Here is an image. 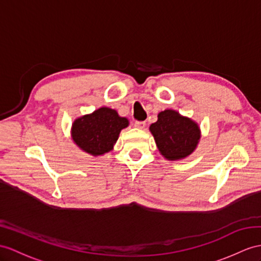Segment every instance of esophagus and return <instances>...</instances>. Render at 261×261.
<instances>
[{"mask_svg": "<svg viewBox=\"0 0 261 261\" xmlns=\"http://www.w3.org/2000/svg\"><path fill=\"white\" fill-rule=\"evenodd\" d=\"M134 126L137 127V128H139V129H144L146 127V123L145 122H137L136 120V122L134 123Z\"/></svg>", "mask_w": 261, "mask_h": 261, "instance_id": "esophagus-1", "label": "esophagus"}]
</instances>
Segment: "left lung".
Wrapping results in <instances>:
<instances>
[{
    "label": "left lung",
    "instance_id": "left-lung-1",
    "mask_svg": "<svg viewBox=\"0 0 261 261\" xmlns=\"http://www.w3.org/2000/svg\"><path fill=\"white\" fill-rule=\"evenodd\" d=\"M149 132L161 155L170 162L192 155L201 137L199 125L194 119L170 109L158 114L157 122L149 126Z\"/></svg>",
    "mask_w": 261,
    "mask_h": 261
}]
</instances>
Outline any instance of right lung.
Segmentation results:
<instances>
[{"label": "right lung", "instance_id": "1", "mask_svg": "<svg viewBox=\"0 0 261 261\" xmlns=\"http://www.w3.org/2000/svg\"><path fill=\"white\" fill-rule=\"evenodd\" d=\"M128 125L129 120L119 116L117 111L103 106L91 114L75 118L71 136L81 150L97 157L114 149L120 130Z\"/></svg>", "mask_w": 261, "mask_h": 261}]
</instances>
